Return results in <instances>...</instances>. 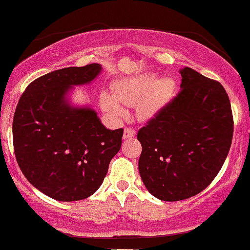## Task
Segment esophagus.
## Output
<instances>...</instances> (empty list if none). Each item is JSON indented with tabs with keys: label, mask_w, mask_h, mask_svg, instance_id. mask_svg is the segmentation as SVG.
Here are the masks:
<instances>
[{
	"label": "esophagus",
	"mask_w": 250,
	"mask_h": 250,
	"mask_svg": "<svg viewBox=\"0 0 250 250\" xmlns=\"http://www.w3.org/2000/svg\"><path fill=\"white\" fill-rule=\"evenodd\" d=\"M136 131L133 128H125V133H123V139H129V137H134Z\"/></svg>",
	"instance_id": "34e87169"
}]
</instances>
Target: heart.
<instances>
[{"instance_id":"obj_1","label":"heart","mask_w":250,"mask_h":250,"mask_svg":"<svg viewBox=\"0 0 250 250\" xmlns=\"http://www.w3.org/2000/svg\"><path fill=\"white\" fill-rule=\"evenodd\" d=\"M115 97L108 93L101 95V105L105 111L115 117L125 116V105L137 104V115L148 120L159 113L170 100L174 91V82L170 79L157 80L154 74H141L117 82ZM120 102L122 103H119Z\"/></svg>"}]
</instances>
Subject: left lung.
<instances>
[{
	"instance_id": "8db88e82",
	"label": "left lung",
	"mask_w": 250,
	"mask_h": 250,
	"mask_svg": "<svg viewBox=\"0 0 250 250\" xmlns=\"http://www.w3.org/2000/svg\"><path fill=\"white\" fill-rule=\"evenodd\" d=\"M181 90L137 133L141 179L162 201L189 199L205 190L231 146L230 101L219 81L183 68Z\"/></svg>"
}]
</instances>
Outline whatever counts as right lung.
<instances>
[{
	"mask_svg": "<svg viewBox=\"0 0 250 250\" xmlns=\"http://www.w3.org/2000/svg\"><path fill=\"white\" fill-rule=\"evenodd\" d=\"M101 65L63 68L34 80L14 114L16 161L34 187L57 201H79L102 185L119 153L123 129L109 130L90 108H74L65 95L93 81Z\"/></svg>",
	"mask_w": 250,
	"mask_h": 250,
	"instance_id": "add662e5",
	"label": "right lung"
}]
</instances>
